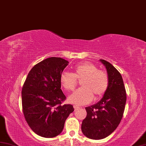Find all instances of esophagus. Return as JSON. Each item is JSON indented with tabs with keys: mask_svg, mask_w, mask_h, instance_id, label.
I'll return each mask as SVG.
<instances>
[{
	"mask_svg": "<svg viewBox=\"0 0 146 146\" xmlns=\"http://www.w3.org/2000/svg\"><path fill=\"white\" fill-rule=\"evenodd\" d=\"M74 110H75V111H76L77 110H78L79 107L78 106H74Z\"/></svg>",
	"mask_w": 146,
	"mask_h": 146,
	"instance_id": "obj_1",
	"label": "esophagus"
}]
</instances>
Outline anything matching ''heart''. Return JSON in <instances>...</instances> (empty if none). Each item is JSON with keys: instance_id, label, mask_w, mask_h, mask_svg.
<instances>
[{"instance_id": "b5f03b06", "label": "heart", "mask_w": 146, "mask_h": 146, "mask_svg": "<svg viewBox=\"0 0 146 146\" xmlns=\"http://www.w3.org/2000/svg\"><path fill=\"white\" fill-rule=\"evenodd\" d=\"M81 82V88L76 90L68 98L70 103L84 106L104 95L109 86V77L103 70L90 62L76 65L73 73L63 72L60 74L61 86L67 91H72Z\"/></svg>"}]
</instances>
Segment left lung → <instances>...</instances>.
Returning <instances> with one entry per match:
<instances>
[{"instance_id":"left-lung-1","label":"left lung","mask_w":146,"mask_h":146,"mask_svg":"<svg viewBox=\"0 0 146 146\" xmlns=\"http://www.w3.org/2000/svg\"><path fill=\"white\" fill-rule=\"evenodd\" d=\"M109 77V86L104 97L94 105L86 107L87 116L82 121L81 130L88 138L100 140L116 130L121 120L126 101L122 76L109 62L100 60Z\"/></svg>"}]
</instances>
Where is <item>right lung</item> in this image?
Returning <instances> with one entry per match:
<instances>
[{"label": "right lung", "mask_w": 146, "mask_h": 146, "mask_svg": "<svg viewBox=\"0 0 146 146\" xmlns=\"http://www.w3.org/2000/svg\"><path fill=\"white\" fill-rule=\"evenodd\" d=\"M68 65V62L62 58L44 60L30 70L22 88L25 118L33 131L40 137L58 135L74 111L72 105H62L66 97L60 89V77Z\"/></svg>", "instance_id": "right-lung-1"}]
</instances>
